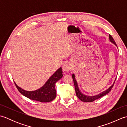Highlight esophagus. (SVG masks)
Instances as JSON below:
<instances>
[{"mask_svg":"<svg viewBox=\"0 0 127 127\" xmlns=\"http://www.w3.org/2000/svg\"><path fill=\"white\" fill-rule=\"evenodd\" d=\"M71 69V65L69 63H66L65 64H64V65L63 66V71H65V72H68L70 71V70Z\"/></svg>","mask_w":127,"mask_h":127,"instance_id":"obj_1","label":"esophagus"}]
</instances>
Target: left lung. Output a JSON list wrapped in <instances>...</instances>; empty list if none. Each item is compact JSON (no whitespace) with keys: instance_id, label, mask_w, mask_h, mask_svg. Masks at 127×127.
<instances>
[{"instance_id":"1","label":"left lung","mask_w":127,"mask_h":127,"mask_svg":"<svg viewBox=\"0 0 127 127\" xmlns=\"http://www.w3.org/2000/svg\"><path fill=\"white\" fill-rule=\"evenodd\" d=\"M109 37L110 41L117 46V45H116V44L115 40H114V39H113V37H112L111 35H109ZM72 79H73V81H74V84L75 86V92H76V96H77V98L80 100H81L82 101H84V102H92L94 100H95L98 99L100 98H101V97L106 95V94H107L111 90V89L112 88L113 86H114L116 79H115V80L114 81V82L113 83V84L111 86H110V87L108 89H107L106 90L103 91L102 92L99 93V94H97V95H93V96H89V95H85V94H83L80 91L79 86H78L77 82L76 81V79H75V75L74 74L72 75Z\"/></svg>"}]
</instances>
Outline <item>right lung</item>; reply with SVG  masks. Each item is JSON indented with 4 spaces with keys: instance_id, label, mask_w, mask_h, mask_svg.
Listing matches in <instances>:
<instances>
[{
    "instance_id": "add662e5",
    "label": "right lung",
    "mask_w": 127,
    "mask_h": 127,
    "mask_svg": "<svg viewBox=\"0 0 127 127\" xmlns=\"http://www.w3.org/2000/svg\"><path fill=\"white\" fill-rule=\"evenodd\" d=\"M63 72L62 68H59L41 88L35 91H28L15 84L20 92L28 98L33 100H36L42 102H47L52 101L56 96V91L55 88L56 83L63 77Z\"/></svg>"
}]
</instances>
